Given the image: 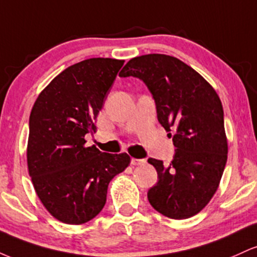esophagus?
<instances>
[{
  "mask_svg": "<svg viewBox=\"0 0 257 257\" xmlns=\"http://www.w3.org/2000/svg\"><path fill=\"white\" fill-rule=\"evenodd\" d=\"M132 166H143L146 163V159H140V158H132L131 161Z\"/></svg>",
  "mask_w": 257,
  "mask_h": 257,
  "instance_id": "esophagus-1",
  "label": "esophagus"
}]
</instances>
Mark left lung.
<instances>
[{"label":"left lung","mask_w":257,"mask_h":257,"mask_svg":"<svg viewBox=\"0 0 257 257\" xmlns=\"http://www.w3.org/2000/svg\"><path fill=\"white\" fill-rule=\"evenodd\" d=\"M119 76L145 82L156 101L158 122L168 133L174 132L172 163L167 167L149 158L158 174L157 184L147 192L150 204L174 220L198 214L216 192L227 162L219 95L196 70L166 54L133 58Z\"/></svg>","instance_id":"8db88e82"}]
</instances>
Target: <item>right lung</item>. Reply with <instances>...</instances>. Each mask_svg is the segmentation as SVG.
Instances as JSON below:
<instances>
[{
	"label": "right lung",
	"mask_w": 257,
	"mask_h": 257,
	"mask_svg": "<svg viewBox=\"0 0 257 257\" xmlns=\"http://www.w3.org/2000/svg\"><path fill=\"white\" fill-rule=\"evenodd\" d=\"M124 60L91 58L71 65L41 91L29 120L28 168L44 208L55 219L82 225L104 208L108 184L131 163L85 146Z\"/></svg>",
	"instance_id": "add662e5"
}]
</instances>
